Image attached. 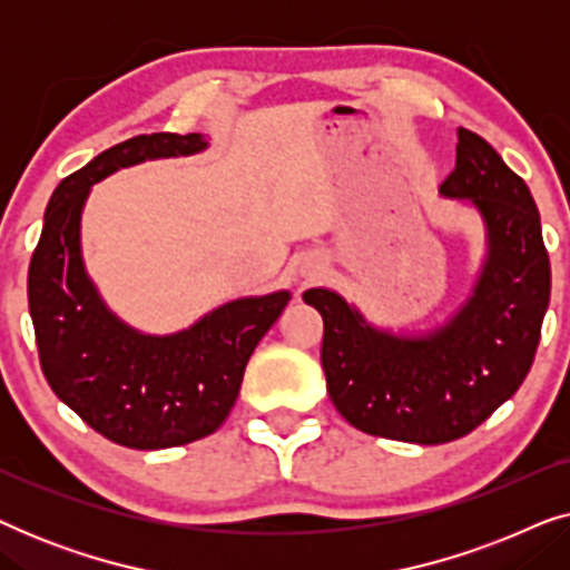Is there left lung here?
I'll list each match as a JSON object with an SVG mask.
<instances>
[{"label": "left lung", "instance_id": "1", "mask_svg": "<svg viewBox=\"0 0 570 570\" xmlns=\"http://www.w3.org/2000/svg\"><path fill=\"white\" fill-rule=\"evenodd\" d=\"M441 194L470 199L488 225V262L464 308L428 337L371 330L337 293L303 301L324 318L326 392L357 431L407 443H449L493 415L532 368L550 303V259L524 178L470 129Z\"/></svg>", "mask_w": 570, "mask_h": 570}]
</instances>
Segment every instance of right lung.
<instances>
[{
    "label": "right lung",
    "mask_w": 570,
    "mask_h": 570,
    "mask_svg": "<svg viewBox=\"0 0 570 570\" xmlns=\"http://www.w3.org/2000/svg\"><path fill=\"white\" fill-rule=\"evenodd\" d=\"M202 135L155 131L108 147L51 194L28 267L38 361L53 394L127 449L181 446L215 433L236 402L254 347L291 293L233 301L170 337L121 324L85 275L80 213L90 184L147 158L205 150Z\"/></svg>",
    "instance_id": "1"
}]
</instances>
